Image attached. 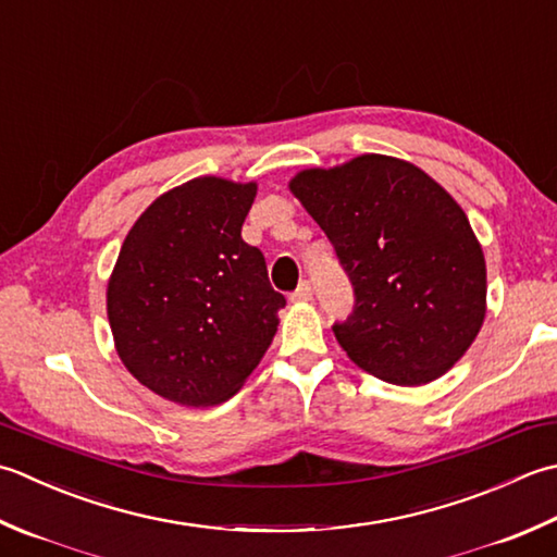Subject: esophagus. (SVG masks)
Wrapping results in <instances>:
<instances>
[{
  "label": "esophagus",
  "instance_id": "34e87169",
  "mask_svg": "<svg viewBox=\"0 0 557 557\" xmlns=\"http://www.w3.org/2000/svg\"><path fill=\"white\" fill-rule=\"evenodd\" d=\"M311 297H313V289L309 280H301L299 287L289 294L292 301H311Z\"/></svg>",
  "mask_w": 557,
  "mask_h": 557
}]
</instances>
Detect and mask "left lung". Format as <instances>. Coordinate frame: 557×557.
I'll use <instances>...</instances> for the list:
<instances>
[{"mask_svg": "<svg viewBox=\"0 0 557 557\" xmlns=\"http://www.w3.org/2000/svg\"><path fill=\"white\" fill-rule=\"evenodd\" d=\"M355 289L333 333L355 364L420 386L471 347L485 319V258L468 216L408 161L364 154L289 183Z\"/></svg>", "mask_w": 557, "mask_h": 557, "instance_id": "obj_1", "label": "left lung"}]
</instances>
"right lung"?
Returning a JSON list of instances; mask_svg holds the SVG:
<instances>
[{
  "label": "right lung",
  "instance_id": "add662e5",
  "mask_svg": "<svg viewBox=\"0 0 557 557\" xmlns=\"http://www.w3.org/2000/svg\"><path fill=\"white\" fill-rule=\"evenodd\" d=\"M256 183L195 178L151 202L108 282L117 355L139 384L181 406L232 398L287 304L265 256L242 238Z\"/></svg>",
  "mask_w": 557,
  "mask_h": 557
}]
</instances>
